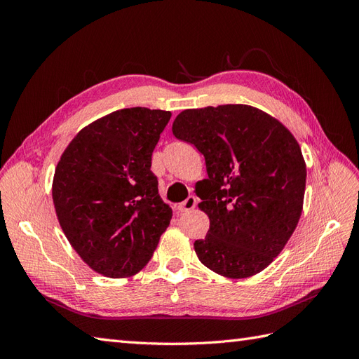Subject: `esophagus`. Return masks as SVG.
I'll return each instance as SVG.
<instances>
[{
  "label": "esophagus",
  "instance_id": "1",
  "mask_svg": "<svg viewBox=\"0 0 359 359\" xmlns=\"http://www.w3.org/2000/svg\"><path fill=\"white\" fill-rule=\"evenodd\" d=\"M194 206H196V198H194V196H189L186 201L178 203V211H180V212H187V211L193 210Z\"/></svg>",
  "mask_w": 359,
  "mask_h": 359
}]
</instances>
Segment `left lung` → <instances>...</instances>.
<instances>
[{"label": "left lung", "mask_w": 359, "mask_h": 359, "mask_svg": "<svg viewBox=\"0 0 359 359\" xmlns=\"http://www.w3.org/2000/svg\"><path fill=\"white\" fill-rule=\"evenodd\" d=\"M173 136L198 148L208 178L196 184L210 217L194 241L201 262L227 278L252 277L285 248L299 222L307 169L297 139L248 104L182 111Z\"/></svg>", "instance_id": "left-lung-1"}]
</instances>
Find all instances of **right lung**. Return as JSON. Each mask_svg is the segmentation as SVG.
Here are the masks:
<instances>
[{
    "mask_svg": "<svg viewBox=\"0 0 359 359\" xmlns=\"http://www.w3.org/2000/svg\"><path fill=\"white\" fill-rule=\"evenodd\" d=\"M169 111L128 107L81 132L64 151L52 199L64 235L95 273L124 278L153 257L172 219L151 156Z\"/></svg>",
    "mask_w": 359,
    "mask_h": 359,
    "instance_id": "obj_1",
    "label": "right lung"
}]
</instances>
